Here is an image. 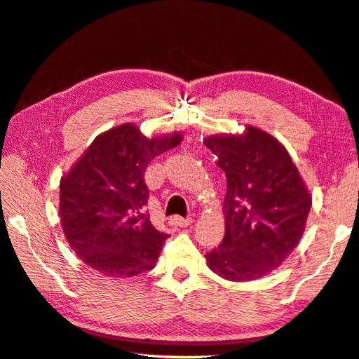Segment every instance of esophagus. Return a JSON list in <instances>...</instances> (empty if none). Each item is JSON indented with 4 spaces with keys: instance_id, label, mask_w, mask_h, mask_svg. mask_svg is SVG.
I'll return each mask as SVG.
<instances>
[{
    "instance_id": "esophagus-1",
    "label": "esophagus",
    "mask_w": 359,
    "mask_h": 359,
    "mask_svg": "<svg viewBox=\"0 0 359 359\" xmlns=\"http://www.w3.org/2000/svg\"><path fill=\"white\" fill-rule=\"evenodd\" d=\"M169 223H171L172 226L188 227V226L193 224V219L191 218H182V217H177V215H174V217H171V219H169Z\"/></svg>"
}]
</instances>
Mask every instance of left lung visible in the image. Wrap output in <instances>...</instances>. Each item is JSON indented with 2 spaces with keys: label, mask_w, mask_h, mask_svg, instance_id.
Wrapping results in <instances>:
<instances>
[{
  "label": "left lung",
  "mask_w": 359,
  "mask_h": 359,
  "mask_svg": "<svg viewBox=\"0 0 359 359\" xmlns=\"http://www.w3.org/2000/svg\"><path fill=\"white\" fill-rule=\"evenodd\" d=\"M227 180L223 243L207 266L227 281H256L276 270L303 237L312 196L275 136L246 126L243 133L204 140Z\"/></svg>",
  "instance_id": "1"
}]
</instances>
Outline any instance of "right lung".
<instances>
[{
	"label": "right lung",
	"mask_w": 359,
	"mask_h": 359,
	"mask_svg": "<svg viewBox=\"0 0 359 359\" xmlns=\"http://www.w3.org/2000/svg\"><path fill=\"white\" fill-rule=\"evenodd\" d=\"M179 132L147 138L135 123L95 136L60 184L64 236L84 264L109 278L152 270L168 238L144 213V172L160 154L179 146Z\"/></svg>",
	"instance_id": "obj_1"
}]
</instances>
